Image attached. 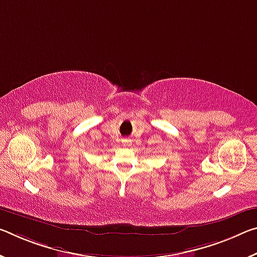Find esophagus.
Returning a JSON list of instances; mask_svg holds the SVG:
<instances>
[{
  "label": "esophagus",
  "instance_id": "obj_1",
  "mask_svg": "<svg viewBox=\"0 0 257 257\" xmlns=\"http://www.w3.org/2000/svg\"><path fill=\"white\" fill-rule=\"evenodd\" d=\"M123 145L124 146H130V145H132V141H129V140L123 141Z\"/></svg>",
  "mask_w": 257,
  "mask_h": 257
}]
</instances>
